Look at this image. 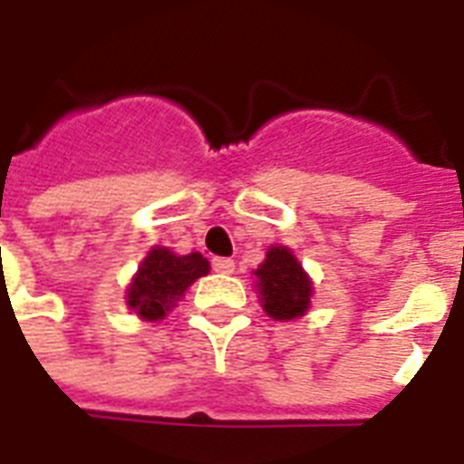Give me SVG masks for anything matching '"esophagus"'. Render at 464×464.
Masks as SVG:
<instances>
[{"label":"esophagus","mask_w":464,"mask_h":464,"mask_svg":"<svg viewBox=\"0 0 464 464\" xmlns=\"http://www.w3.org/2000/svg\"><path fill=\"white\" fill-rule=\"evenodd\" d=\"M211 267H214V272H218V275H233L236 262H233L231 257H214V260H211Z\"/></svg>","instance_id":"esophagus-1"}]
</instances>
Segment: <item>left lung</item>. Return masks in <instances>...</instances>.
Wrapping results in <instances>:
<instances>
[{
	"mask_svg": "<svg viewBox=\"0 0 464 464\" xmlns=\"http://www.w3.org/2000/svg\"><path fill=\"white\" fill-rule=\"evenodd\" d=\"M257 291L262 296V308L275 320H294L304 315L310 305V284L298 260L286 247H269L267 260L257 272Z\"/></svg>",
	"mask_w": 464,
	"mask_h": 464,
	"instance_id": "obj_1",
	"label": "left lung"
}]
</instances>
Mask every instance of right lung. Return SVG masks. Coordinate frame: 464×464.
<instances>
[{"label": "right lung", "mask_w": 464, "mask_h": 464, "mask_svg": "<svg viewBox=\"0 0 464 464\" xmlns=\"http://www.w3.org/2000/svg\"><path fill=\"white\" fill-rule=\"evenodd\" d=\"M207 272H209V262L199 253L173 255L166 247H156L141 262L140 275L134 276L127 294V304L137 315L160 320L188 291L189 284Z\"/></svg>", "instance_id": "obj_1"}]
</instances>
